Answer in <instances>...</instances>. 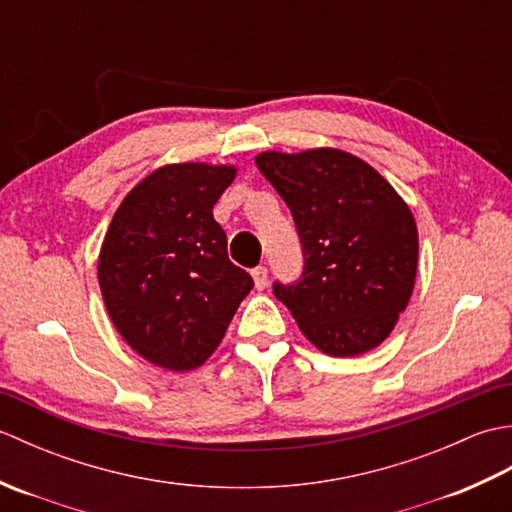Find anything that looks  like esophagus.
<instances>
[{"instance_id":"esophagus-1","label":"esophagus","mask_w":512,"mask_h":512,"mask_svg":"<svg viewBox=\"0 0 512 512\" xmlns=\"http://www.w3.org/2000/svg\"><path fill=\"white\" fill-rule=\"evenodd\" d=\"M253 281H255L257 290H264L268 286V270L264 266H257L253 270Z\"/></svg>"}]
</instances>
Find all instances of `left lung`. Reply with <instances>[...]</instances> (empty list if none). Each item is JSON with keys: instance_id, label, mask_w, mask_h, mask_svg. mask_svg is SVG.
I'll return each mask as SVG.
<instances>
[{"instance_id": "1", "label": "left lung", "mask_w": 512, "mask_h": 512, "mask_svg": "<svg viewBox=\"0 0 512 512\" xmlns=\"http://www.w3.org/2000/svg\"><path fill=\"white\" fill-rule=\"evenodd\" d=\"M257 169L295 217L303 279L275 297L328 356L374 350L407 308L418 270V226L398 191L350 151H262Z\"/></svg>"}]
</instances>
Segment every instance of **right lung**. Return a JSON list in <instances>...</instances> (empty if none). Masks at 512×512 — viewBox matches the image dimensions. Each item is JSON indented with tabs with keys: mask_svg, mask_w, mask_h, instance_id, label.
Listing matches in <instances>:
<instances>
[{
	"mask_svg": "<svg viewBox=\"0 0 512 512\" xmlns=\"http://www.w3.org/2000/svg\"><path fill=\"white\" fill-rule=\"evenodd\" d=\"M235 176V165L211 162L158 167L125 195L103 237L105 310L123 341L167 372L209 361L253 288L213 220Z\"/></svg>",
	"mask_w": 512,
	"mask_h": 512,
	"instance_id": "1",
	"label": "right lung"
}]
</instances>
